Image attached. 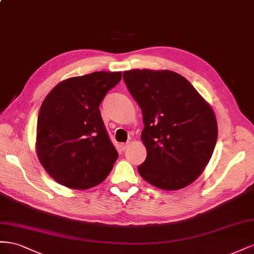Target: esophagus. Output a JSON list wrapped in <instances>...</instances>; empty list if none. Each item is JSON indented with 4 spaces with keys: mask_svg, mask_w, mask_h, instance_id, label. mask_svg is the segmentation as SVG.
Returning <instances> with one entry per match:
<instances>
[{
    "mask_svg": "<svg viewBox=\"0 0 254 254\" xmlns=\"http://www.w3.org/2000/svg\"><path fill=\"white\" fill-rule=\"evenodd\" d=\"M128 146H129V144H128L127 142H126V143H121V144H120V148H121V150L125 151Z\"/></svg>",
    "mask_w": 254,
    "mask_h": 254,
    "instance_id": "obj_1",
    "label": "esophagus"
}]
</instances>
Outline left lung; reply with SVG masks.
<instances>
[{
    "instance_id": "left-lung-1",
    "label": "left lung",
    "mask_w": 254,
    "mask_h": 254,
    "mask_svg": "<svg viewBox=\"0 0 254 254\" xmlns=\"http://www.w3.org/2000/svg\"><path fill=\"white\" fill-rule=\"evenodd\" d=\"M123 79L142 113L147 158L139 175L165 190L190 185L216 146L218 127L211 106L176 72L135 69L123 72Z\"/></svg>"
}]
</instances>
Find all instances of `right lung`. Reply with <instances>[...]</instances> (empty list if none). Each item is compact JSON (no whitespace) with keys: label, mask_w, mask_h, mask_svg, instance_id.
Listing matches in <instances>:
<instances>
[{"label":"right lung","mask_w":254,"mask_h":254,"mask_svg":"<svg viewBox=\"0 0 254 254\" xmlns=\"http://www.w3.org/2000/svg\"><path fill=\"white\" fill-rule=\"evenodd\" d=\"M121 72H92L56 85L43 100L37 120V155L60 184L87 190L106 179L118 152L99 110Z\"/></svg>","instance_id":"add662e5"}]
</instances>
